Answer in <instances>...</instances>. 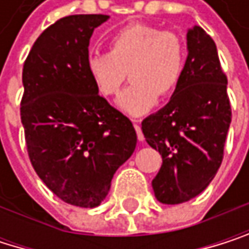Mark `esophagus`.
Here are the masks:
<instances>
[{
  "mask_svg": "<svg viewBox=\"0 0 249 249\" xmlns=\"http://www.w3.org/2000/svg\"><path fill=\"white\" fill-rule=\"evenodd\" d=\"M133 127L136 130L138 139L139 141H143V133H142V129H141V124H139V120H133Z\"/></svg>",
  "mask_w": 249,
  "mask_h": 249,
  "instance_id": "1",
  "label": "esophagus"
}]
</instances>
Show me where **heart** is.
<instances>
[{
  "mask_svg": "<svg viewBox=\"0 0 249 249\" xmlns=\"http://www.w3.org/2000/svg\"><path fill=\"white\" fill-rule=\"evenodd\" d=\"M107 45L108 54H90L86 69L103 97L119 94L127 70L132 83L117 100L122 111L142 116L157 104L159 95L169 97L179 86L186 64V48L179 35L132 23L114 32Z\"/></svg>",
  "mask_w": 249,
  "mask_h": 249,
  "instance_id": "obj_1",
  "label": "heart"
}]
</instances>
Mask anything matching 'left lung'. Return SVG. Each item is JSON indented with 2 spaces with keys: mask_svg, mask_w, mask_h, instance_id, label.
I'll list each match as a JSON object with an SVG mask.
<instances>
[{
  "mask_svg": "<svg viewBox=\"0 0 249 249\" xmlns=\"http://www.w3.org/2000/svg\"><path fill=\"white\" fill-rule=\"evenodd\" d=\"M188 57L170 101L142 122L145 141L163 159L152 189L163 204H182L199 195L223 160L232 120L228 77L211 36L188 29Z\"/></svg>",
  "mask_w": 249,
  "mask_h": 249,
  "instance_id": "1",
  "label": "left lung"
}]
</instances>
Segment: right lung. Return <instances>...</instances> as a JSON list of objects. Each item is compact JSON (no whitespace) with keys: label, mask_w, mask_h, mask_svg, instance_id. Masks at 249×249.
<instances>
[{"label":"right lung","mask_w":249,"mask_h":249,"mask_svg":"<svg viewBox=\"0 0 249 249\" xmlns=\"http://www.w3.org/2000/svg\"><path fill=\"white\" fill-rule=\"evenodd\" d=\"M104 14L57 20L23 66L20 116L29 159L41 180L67 204L94 208L136 146L132 122L98 95L86 60Z\"/></svg>","instance_id":"right-lung-1"}]
</instances>
